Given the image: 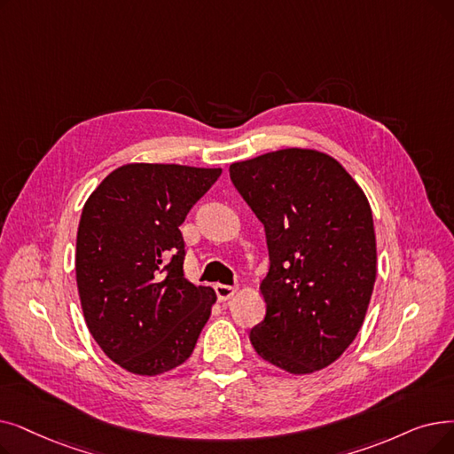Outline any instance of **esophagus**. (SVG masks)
Instances as JSON below:
<instances>
[{"label":"esophagus","instance_id":"34e87169","mask_svg":"<svg viewBox=\"0 0 454 454\" xmlns=\"http://www.w3.org/2000/svg\"><path fill=\"white\" fill-rule=\"evenodd\" d=\"M215 293H216V299L221 302L230 301L235 293H238V287H231V286H224V284H216L215 286Z\"/></svg>","mask_w":454,"mask_h":454}]
</instances>
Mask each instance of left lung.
Returning <instances> with one entry per match:
<instances>
[{"instance_id":"obj_1","label":"left lung","mask_w":454,"mask_h":454,"mask_svg":"<svg viewBox=\"0 0 454 454\" xmlns=\"http://www.w3.org/2000/svg\"><path fill=\"white\" fill-rule=\"evenodd\" d=\"M263 223L267 306L250 343L291 374L336 362L360 332L377 280V238L365 192L332 155L284 148L230 165Z\"/></svg>"}]
</instances>
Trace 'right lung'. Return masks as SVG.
Returning <instances> with one entry per match:
<instances>
[{
	"label": "right lung",
	"instance_id": "right-lung-1",
	"mask_svg": "<svg viewBox=\"0 0 454 454\" xmlns=\"http://www.w3.org/2000/svg\"><path fill=\"white\" fill-rule=\"evenodd\" d=\"M221 172L128 163L83 206L75 241L83 317L96 343L128 372L155 377L182 365L209 319L216 294L184 276L180 226Z\"/></svg>",
	"mask_w": 454,
	"mask_h": 454
}]
</instances>
